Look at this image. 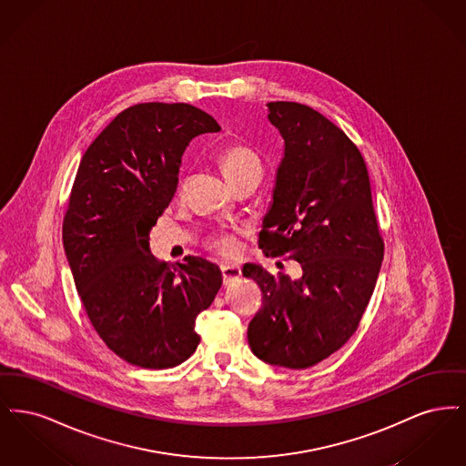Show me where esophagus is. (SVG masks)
I'll return each instance as SVG.
<instances>
[{
    "label": "esophagus",
    "instance_id": "esophagus-1",
    "mask_svg": "<svg viewBox=\"0 0 466 466\" xmlns=\"http://www.w3.org/2000/svg\"><path fill=\"white\" fill-rule=\"evenodd\" d=\"M223 285H230L234 281H239L241 278V267L234 264H222Z\"/></svg>",
    "mask_w": 466,
    "mask_h": 466
}]
</instances>
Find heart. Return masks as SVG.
Here are the masks:
<instances>
[{
  "label": "heart",
  "instance_id": "obj_1",
  "mask_svg": "<svg viewBox=\"0 0 466 466\" xmlns=\"http://www.w3.org/2000/svg\"><path fill=\"white\" fill-rule=\"evenodd\" d=\"M218 162H220L223 175L228 181L243 177V175L251 173V171H260L262 173L260 158L249 147H246L243 143H232V145L225 147L220 152V156H218ZM208 246L211 249L222 253V255H234L239 248V243H238L234 234L218 232V234H215L208 239Z\"/></svg>",
  "mask_w": 466,
  "mask_h": 466
}]
</instances>
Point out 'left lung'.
Segmentation results:
<instances>
[{
  "label": "left lung",
  "instance_id": "8db88e82",
  "mask_svg": "<svg viewBox=\"0 0 466 466\" xmlns=\"http://www.w3.org/2000/svg\"><path fill=\"white\" fill-rule=\"evenodd\" d=\"M267 106L285 154L258 246L267 257L297 260L302 276L291 279L257 264L243 267L264 293L248 325V342L266 363L308 369L356 332L376 289L384 243L369 171L355 143L306 105Z\"/></svg>",
  "mask_w": 466,
  "mask_h": 466
}]
</instances>
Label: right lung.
Returning <instances> with one entry per match:
<instances>
[{
    "label": "right lung",
    "instance_id": "add662e5",
    "mask_svg": "<svg viewBox=\"0 0 466 466\" xmlns=\"http://www.w3.org/2000/svg\"><path fill=\"white\" fill-rule=\"evenodd\" d=\"M218 122L187 103H141L118 113L82 157L63 244L92 327L115 355L171 369L199 346L196 319L222 287L200 257L158 262L150 230L177 187L188 143Z\"/></svg>",
    "mask_w": 466,
    "mask_h": 466
}]
</instances>
